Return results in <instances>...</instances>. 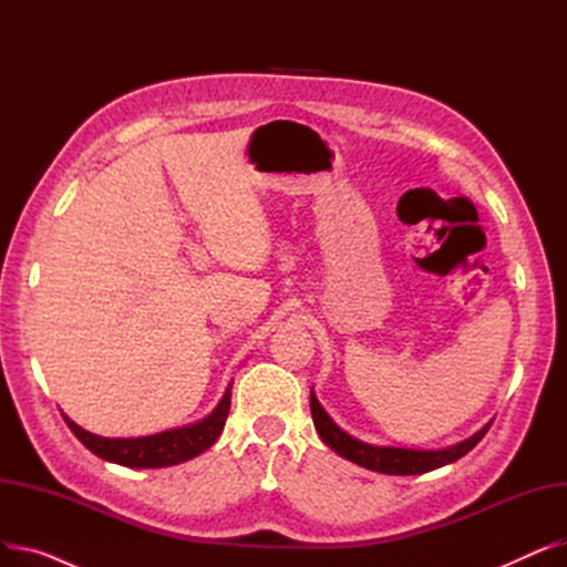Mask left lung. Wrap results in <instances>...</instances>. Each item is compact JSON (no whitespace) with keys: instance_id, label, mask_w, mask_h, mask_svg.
<instances>
[{"instance_id":"1","label":"left lung","mask_w":567,"mask_h":567,"mask_svg":"<svg viewBox=\"0 0 567 567\" xmlns=\"http://www.w3.org/2000/svg\"><path fill=\"white\" fill-rule=\"evenodd\" d=\"M310 411H312V421L315 430L321 436V441L329 445L331 451H336L340 457L359 464L363 468L377 471V473H389V475H419L427 473L434 468H441L445 464H453L460 457H464L473 445H478V441L487 434L492 427V421L485 423L478 432L471 434L468 439L449 445V449H398V445H374L365 443L361 439L351 436L344 432L326 409L319 404L315 391L310 389Z\"/></svg>"}]
</instances>
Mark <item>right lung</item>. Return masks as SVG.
Returning a JSON list of instances; mask_svg holds the SVG:
<instances>
[{
  "label": "right lung",
  "mask_w": 567,
  "mask_h": 567,
  "mask_svg": "<svg viewBox=\"0 0 567 567\" xmlns=\"http://www.w3.org/2000/svg\"><path fill=\"white\" fill-rule=\"evenodd\" d=\"M229 404H231V381L227 383L225 395L220 398L216 409L212 413H206L202 421L184 427L165 430L158 434L137 436V439L99 436L82 430L78 423L69 419V415H64V421L71 427V432L82 441V445H86L89 451L105 462L122 464L128 468H163V466L188 462L212 449L225 427Z\"/></svg>",
  "instance_id": "obj_1"
}]
</instances>
